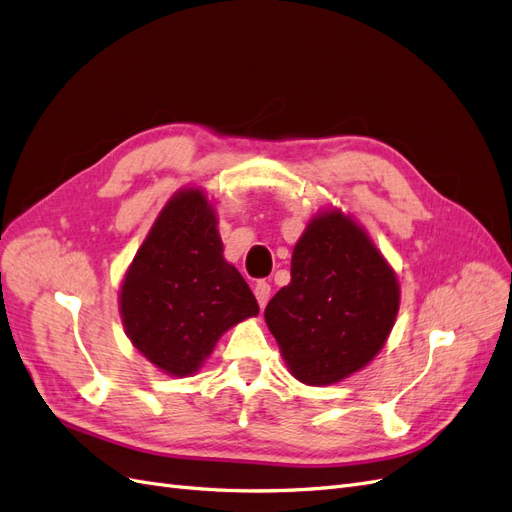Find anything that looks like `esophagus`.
Wrapping results in <instances>:
<instances>
[{"label":"esophagus","mask_w":512,"mask_h":512,"mask_svg":"<svg viewBox=\"0 0 512 512\" xmlns=\"http://www.w3.org/2000/svg\"><path fill=\"white\" fill-rule=\"evenodd\" d=\"M254 294H256V299H258V305L265 307L267 301H269V297H271V284L265 282V280H258V282L254 284Z\"/></svg>","instance_id":"obj_1"}]
</instances>
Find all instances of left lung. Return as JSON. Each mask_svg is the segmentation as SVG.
Segmentation results:
<instances>
[{
    "instance_id": "obj_1",
    "label": "left lung",
    "mask_w": 512,
    "mask_h": 512,
    "mask_svg": "<svg viewBox=\"0 0 512 512\" xmlns=\"http://www.w3.org/2000/svg\"><path fill=\"white\" fill-rule=\"evenodd\" d=\"M399 309V286L365 230L342 211H324L294 245L290 284L265 320L292 376L335 384L384 346Z\"/></svg>"
}]
</instances>
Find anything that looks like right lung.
<instances>
[{
	"label": "right lung",
	"mask_w": 512,
	"mask_h": 512,
	"mask_svg": "<svg viewBox=\"0 0 512 512\" xmlns=\"http://www.w3.org/2000/svg\"><path fill=\"white\" fill-rule=\"evenodd\" d=\"M209 200L179 192L158 215L121 286V318L134 348L170 376H190L258 303L224 260Z\"/></svg>",
	"instance_id": "right-lung-1"
}]
</instances>
